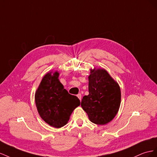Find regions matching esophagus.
I'll use <instances>...</instances> for the list:
<instances>
[{
	"label": "esophagus",
	"instance_id": "1",
	"mask_svg": "<svg viewBox=\"0 0 157 157\" xmlns=\"http://www.w3.org/2000/svg\"><path fill=\"white\" fill-rule=\"evenodd\" d=\"M77 97H78V98H79V99L80 101H81V99H82V95H81V94H80V93H79V94H78V95H77Z\"/></svg>",
	"mask_w": 157,
	"mask_h": 157
}]
</instances>
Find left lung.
<instances>
[{
  "instance_id": "8db88e82",
  "label": "left lung",
  "mask_w": 157,
  "mask_h": 157,
  "mask_svg": "<svg viewBox=\"0 0 157 157\" xmlns=\"http://www.w3.org/2000/svg\"><path fill=\"white\" fill-rule=\"evenodd\" d=\"M121 101L118 84L105 70L91 71L89 76V95L81 102L83 109L94 124L104 125L117 114Z\"/></svg>"
}]
</instances>
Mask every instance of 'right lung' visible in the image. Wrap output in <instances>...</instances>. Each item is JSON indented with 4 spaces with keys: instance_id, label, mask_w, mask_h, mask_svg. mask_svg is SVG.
Here are the masks:
<instances>
[{
    "instance_id": "obj_1",
    "label": "right lung",
    "mask_w": 157,
    "mask_h": 157,
    "mask_svg": "<svg viewBox=\"0 0 157 157\" xmlns=\"http://www.w3.org/2000/svg\"><path fill=\"white\" fill-rule=\"evenodd\" d=\"M56 71L44 76L35 93V104L44 122L59 128L67 124L74 109L80 105L79 98L69 94L58 77Z\"/></svg>"
}]
</instances>
